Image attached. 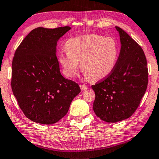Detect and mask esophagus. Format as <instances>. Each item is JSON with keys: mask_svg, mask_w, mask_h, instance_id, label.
Listing matches in <instances>:
<instances>
[{"mask_svg": "<svg viewBox=\"0 0 159 159\" xmlns=\"http://www.w3.org/2000/svg\"><path fill=\"white\" fill-rule=\"evenodd\" d=\"M80 89H81V90H83V91L86 90L88 89V86H86V85H80Z\"/></svg>", "mask_w": 159, "mask_h": 159, "instance_id": "34e87169", "label": "esophagus"}]
</instances>
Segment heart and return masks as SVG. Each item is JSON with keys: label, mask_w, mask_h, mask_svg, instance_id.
I'll list each match as a JSON object with an SVG mask.
<instances>
[{"label": "heart", "mask_w": 159, "mask_h": 159, "mask_svg": "<svg viewBox=\"0 0 159 159\" xmlns=\"http://www.w3.org/2000/svg\"><path fill=\"white\" fill-rule=\"evenodd\" d=\"M66 52L59 56L64 75L74 78L80 69L93 80L107 77L114 69L119 56V44L111 37L97 34L71 37L65 44Z\"/></svg>", "instance_id": "heart-1"}]
</instances>
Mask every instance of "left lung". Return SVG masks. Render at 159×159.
Returning a JSON list of instances; mask_svg holds the SVG:
<instances>
[{
	"label": "left lung",
	"instance_id": "obj_1",
	"mask_svg": "<svg viewBox=\"0 0 159 159\" xmlns=\"http://www.w3.org/2000/svg\"><path fill=\"white\" fill-rule=\"evenodd\" d=\"M121 49L117 64L102 81L92 85L93 110L104 122H117L133 115L148 85L147 62L143 49L127 32L115 27Z\"/></svg>",
	"mask_w": 159,
	"mask_h": 159
}]
</instances>
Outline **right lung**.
I'll return each mask as SVG.
<instances>
[{
	"instance_id": "add662e5",
	"label": "right lung",
	"mask_w": 159,
	"mask_h": 159,
	"mask_svg": "<svg viewBox=\"0 0 159 159\" xmlns=\"http://www.w3.org/2000/svg\"><path fill=\"white\" fill-rule=\"evenodd\" d=\"M69 26L37 27L25 37L15 53L11 86L25 115L32 122L52 125L64 117L80 92L76 83L61 74L57 42Z\"/></svg>"
}]
</instances>
